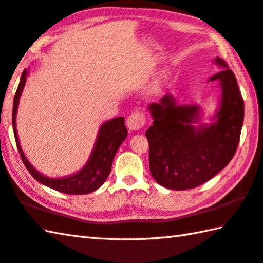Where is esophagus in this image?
I'll list each match as a JSON object with an SVG mask.
<instances>
[{
	"instance_id": "34e87169",
	"label": "esophagus",
	"mask_w": 263,
	"mask_h": 263,
	"mask_svg": "<svg viewBox=\"0 0 263 263\" xmlns=\"http://www.w3.org/2000/svg\"><path fill=\"white\" fill-rule=\"evenodd\" d=\"M146 122V118L142 112H134L127 119V126L129 130H140L141 128L144 127Z\"/></svg>"
}]
</instances>
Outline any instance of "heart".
I'll list each match as a JSON object with an SVG mask.
<instances>
[{"label": "heart", "instance_id": "1", "mask_svg": "<svg viewBox=\"0 0 263 263\" xmlns=\"http://www.w3.org/2000/svg\"><path fill=\"white\" fill-rule=\"evenodd\" d=\"M167 80H168V77H167V74H165V73H162V74H160L159 77H158L155 81H153V83H152V90L153 91H159L160 89L166 85V82H167Z\"/></svg>", "mask_w": 263, "mask_h": 263}]
</instances>
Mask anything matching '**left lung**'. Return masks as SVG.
Returning <instances> with one entry per match:
<instances>
[{"label": "left lung", "instance_id": "8db88e82", "mask_svg": "<svg viewBox=\"0 0 263 263\" xmlns=\"http://www.w3.org/2000/svg\"><path fill=\"white\" fill-rule=\"evenodd\" d=\"M214 62L223 70L210 79L222 89L211 125L193 126L200 119L199 106L178 105L171 95L148 105L153 119L145 133L150 172L167 189H193L211 180L230 162L239 144L244 101L234 72L222 58Z\"/></svg>", "mask_w": 263, "mask_h": 263}]
</instances>
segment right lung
Masks as SVG:
<instances>
[{"mask_svg":"<svg viewBox=\"0 0 263 263\" xmlns=\"http://www.w3.org/2000/svg\"><path fill=\"white\" fill-rule=\"evenodd\" d=\"M27 76L28 71L24 70L21 78V82H19V86L17 88L16 95H14L13 98L12 110V126L14 140H16L19 155L22 157L25 167L27 168L29 174L35 178L37 182L42 183L43 185L51 187V189L56 191L66 193V195H87V193L97 190L105 182L108 174H110L112 162L113 159H115L118 148L127 137L128 132L125 126V118L119 117L103 123L100 128V132H98L97 140L95 145H93L91 155L89 157L86 165L82 167V170L67 177H48L41 174V173H39L29 163L22 150L17 134L16 116L18 104L23 89L25 87V82H26Z\"/></svg>","mask_w":263,"mask_h":263,"instance_id":"obj_1","label":"right lung"}]
</instances>
